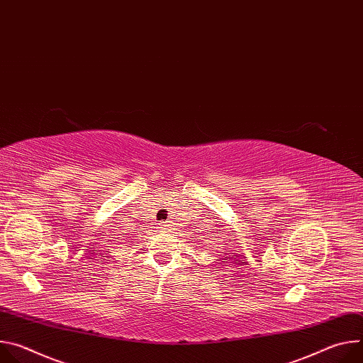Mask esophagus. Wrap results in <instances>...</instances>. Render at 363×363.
<instances>
[{"mask_svg":"<svg viewBox=\"0 0 363 363\" xmlns=\"http://www.w3.org/2000/svg\"><path fill=\"white\" fill-rule=\"evenodd\" d=\"M161 230H167V228H165V227H161Z\"/></svg>","mask_w":363,"mask_h":363,"instance_id":"esophagus-1","label":"esophagus"}]
</instances>
